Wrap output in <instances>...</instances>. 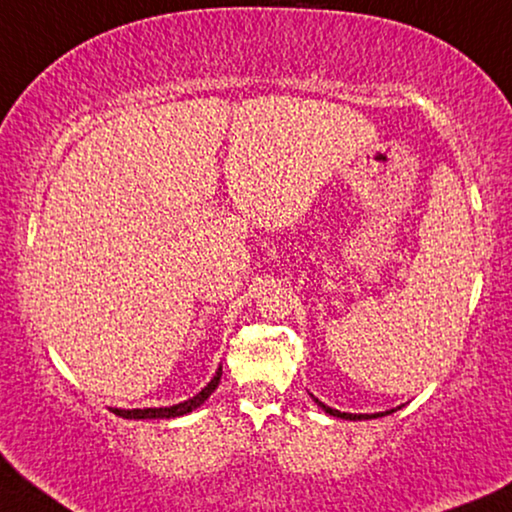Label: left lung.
Returning <instances> with one entry per match:
<instances>
[{
  "label": "left lung",
  "instance_id": "left-lung-1",
  "mask_svg": "<svg viewBox=\"0 0 512 512\" xmlns=\"http://www.w3.org/2000/svg\"><path fill=\"white\" fill-rule=\"evenodd\" d=\"M312 400H315L319 407H322L326 414H331V416H335V418H347V421H365V418H381V416H386V414H393L395 409H391V411H381V414H347V411H338V409H331V407H326V404L322 402V400H317L315 395H312Z\"/></svg>",
  "mask_w": 512,
  "mask_h": 512
}]
</instances>
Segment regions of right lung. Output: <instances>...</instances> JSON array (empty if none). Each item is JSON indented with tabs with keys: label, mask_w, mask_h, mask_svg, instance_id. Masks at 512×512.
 I'll list each match as a JSON object with an SVG mask.
<instances>
[{
	"label": "right lung",
	"mask_w": 512,
	"mask_h": 512,
	"mask_svg": "<svg viewBox=\"0 0 512 512\" xmlns=\"http://www.w3.org/2000/svg\"><path fill=\"white\" fill-rule=\"evenodd\" d=\"M220 377H223V368H218L216 375L209 381L207 386L202 388L200 393L193 395V398H188L186 402H179V404H172V407H149V409H112V414H117L121 418H177L183 414H190V411L200 407L204 404V400L209 398V395L216 391L218 384H220Z\"/></svg>",
	"instance_id": "right-lung-1"
}]
</instances>
